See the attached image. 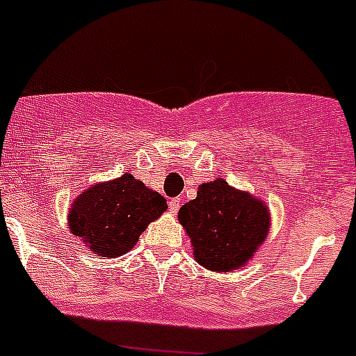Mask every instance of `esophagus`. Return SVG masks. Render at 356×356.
Returning <instances> with one entry per match:
<instances>
[{
	"mask_svg": "<svg viewBox=\"0 0 356 356\" xmlns=\"http://www.w3.org/2000/svg\"><path fill=\"white\" fill-rule=\"evenodd\" d=\"M180 205H181L180 197H172V200L169 201V210H171L172 213H176L178 210H180Z\"/></svg>",
	"mask_w": 356,
	"mask_h": 356,
	"instance_id": "1",
	"label": "esophagus"
}]
</instances>
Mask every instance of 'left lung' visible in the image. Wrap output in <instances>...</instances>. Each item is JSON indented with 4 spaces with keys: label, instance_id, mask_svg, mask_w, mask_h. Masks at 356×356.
Masks as SVG:
<instances>
[{
    "label": "left lung",
    "instance_id": "1",
    "mask_svg": "<svg viewBox=\"0 0 356 356\" xmlns=\"http://www.w3.org/2000/svg\"><path fill=\"white\" fill-rule=\"evenodd\" d=\"M178 221L193 242L194 259L210 271L228 273L253 259L271 217L264 201L217 178L200 185L196 200L178 212Z\"/></svg>",
    "mask_w": 356,
    "mask_h": 356
}]
</instances>
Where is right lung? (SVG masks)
Segmentation results:
<instances>
[{"label": "right lung", "mask_w": 356, "mask_h": 356, "mask_svg": "<svg viewBox=\"0 0 356 356\" xmlns=\"http://www.w3.org/2000/svg\"><path fill=\"white\" fill-rule=\"evenodd\" d=\"M165 210V197L127 172L81 193L69 210V229L94 254L114 259L130 251Z\"/></svg>", "instance_id": "add662e5"}]
</instances>
